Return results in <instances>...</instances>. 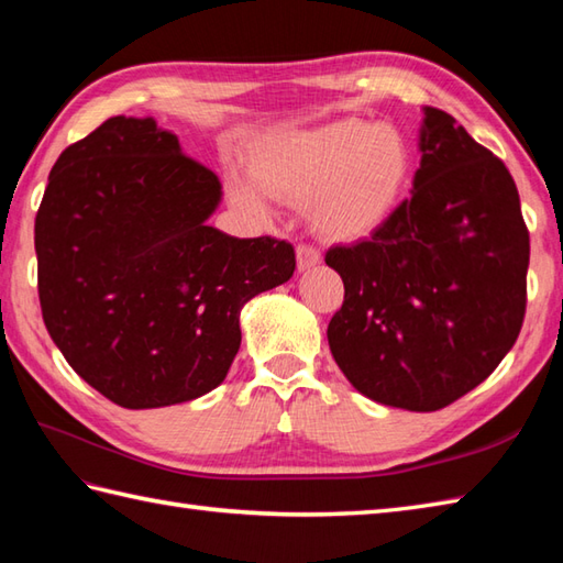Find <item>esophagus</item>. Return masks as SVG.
Wrapping results in <instances>:
<instances>
[{
    "label": "esophagus",
    "instance_id": "1",
    "mask_svg": "<svg viewBox=\"0 0 563 563\" xmlns=\"http://www.w3.org/2000/svg\"><path fill=\"white\" fill-rule=\"evenodd\" d=\"M319 261H321V254H319L314 246H309V244L297 246V271L314 268Z\"/></svg>",
    "mask_w": 563,
    "mask_h": 563
}]
</instances>
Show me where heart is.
Instances as JSON below:
<instances>
[{
    "mask_svg": "<svg viewBox=\"0 0 563 563\" xmlns=\"http://www.w3.org/2000/svg\"><path fill=\"white\" fill-rule=\"evenodd\" d=\"M251 178L236 176L230 198L256 218L271 214V198L307 202V218L329 242L373 236L397 210L413 176V150L401 130L343 118L263 147Z\"/></svg>",
    "mask_w": 563,
    "mask_h": 563,
    "instance_id": "1",
    "label": "heart"
}]
</instances>
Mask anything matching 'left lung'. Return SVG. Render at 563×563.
<instances>
[{"mask_svg":"<svg viewBox=\"0 0 563 563\" xmlns=\"http://www.w3.org/2000/svg\"><path fill=\"white\" fill-rule=\"evenodd\" d=\"M411 198L327 251L343 305L327 336L367 399L438 411L494 373L522 329L530 232L506 164L445 111L423 109Z\"/></svg>","mask_w":563,"mask_h":563,"instance_id":"obj_1","label":"left lung"}]
</instances>
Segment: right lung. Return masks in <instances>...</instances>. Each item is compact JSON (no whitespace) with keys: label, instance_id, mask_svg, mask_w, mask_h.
Segmentation results:
<instances>
[{"label":"right lung","instance_id":"1","mask_svg":"<svg viewBox=\"0 0 563 563\" xmlns=\"http://www.w3.org/2000/svg\"><path fill=\"white\" fill-rule=\"evenodd\" d=\"M220 198V178L154 118H109L53 166L35 214L45 329L123 409L222 385L242 307L292 278V244L208 224Z\"/></svg>","mask_w":563,"mask_h":563}]
</instances>
